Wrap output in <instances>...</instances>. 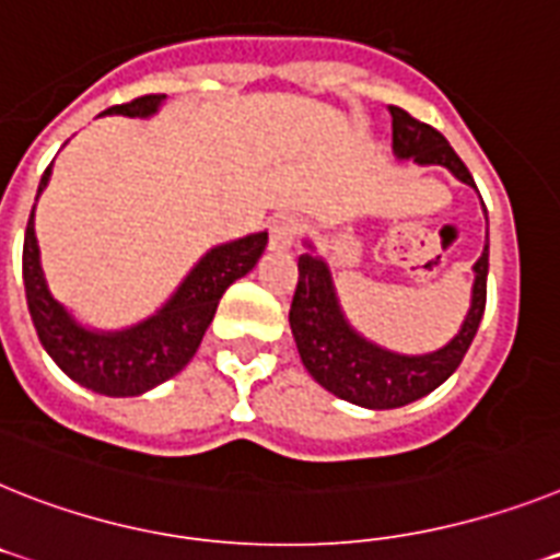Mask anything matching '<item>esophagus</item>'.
Masks as SVG:
<instances>
[{
	"instance_id": "esophagus-1",
	"label": "esophagus",
	"mask_w": 560,
	"mask_h": 560,
	"mask_svg": "<svg viewBox=\"0 0 560 560\" xmlns=\"http://www.w3.org/2000/svg\"><path fill=\"white\" fill-rule=\"evenodd\" d=\"M295 230H299L295 219H290V215H276V219L270 222V250L272 253L290 250V247H293Z\"/></svg>"
}]
</instances>
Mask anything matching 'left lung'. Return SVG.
<instances>
[{
    "label": "left lung",
    "mask_w": 560,
    "mask_h": 560,
    "mask_svg": "<svg viewBox=\"0 0 560 560\" xmlns=\"http://www.w3.org/2000/svg\"><path fill=\"white\" fill-rule=\"evenodd\" d=\"M387 110L393 116V156L412 159L421 167L439 164V167H447L458 182L476 187L467 164L458 159V153L450 148L439 130L412 119L410 113L396 105H389ZM304 244H307V253L299 256V284L290 304V330H293L302 364L324 389L368 410H396L404 404L430 396L432 389L441 387L458 370L476 338L483 304H487L490 242L483 244L481 258L472 265L476 281H472V299H469L462 330L441 350L424 352V355L393 352L361 336L347 322L345 310L338 304L327 261L316 256L313 242Z\"/></svg>",
    "instance_id": "obj_1"
}]
</instances>
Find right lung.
<instances>
[{"label": "right lung", "instance_id": "add662e5", "mask_svg": "<svg viewBox=\"0 0 560 560\" xmlns=\"http://www.w3.org/2000/svg\"><path fill=\"white\" fill-rule=\"evenodd\" d=\"M167 96H139L128 105L107 107L102 116H130V119H150L159 113ZM50 164L39 182V192L50 182ZM31 210L25 230V250H22V279H25L27 310L42 347L59 364L65 375L82 387L110 398L142 396L185 370L187 361L199 350L205 330L210 327L219 307V299L236 279L247 276L256 267L267 247V233H250L210 247L192 265L176 293L144 322L130 324L125 330H93L84 327L68 307H65L48 288L42 270L39 242L33 230Z\"/></svg>", "mask_w": 560, "mask_h": 560}]
</instances>
